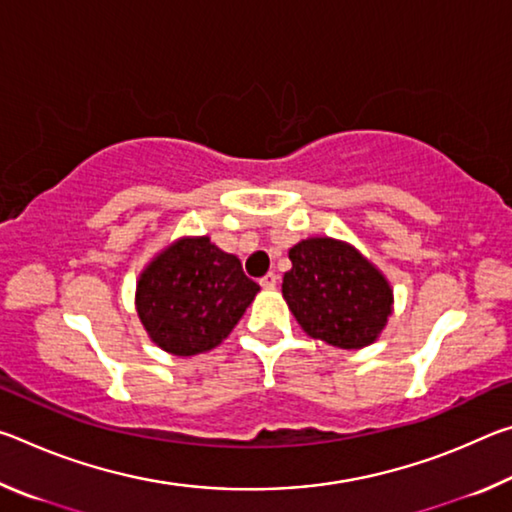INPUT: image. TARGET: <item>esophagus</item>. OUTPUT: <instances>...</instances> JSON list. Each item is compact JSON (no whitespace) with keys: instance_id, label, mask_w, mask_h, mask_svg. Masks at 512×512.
I'll use <instances>...</instances> for the list:
<instances>
[{"instance_id":"esophagus-1","label":"esophagus","mask_w":512,"mask_h":512,"mask_svg":"<svg viewBox=\"0 0 512 512\" xmlns=\"http://www.w3.org/2000/svg\"><path fill=\"white\" fill-rule=\"evenodd\" d=\"M259 284H262V289H275L277 284V275L275 273H266L262 280H259Z\"/></svg>"}]
</instances>
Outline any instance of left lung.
Instances as JSON below:
<instances>
[{
  "label": "left lung",
  "mask_w": 512,
  "mask_h": 512,
  "mask_svg": "<svg viewBox=\"0 0 512 512\" xmlns=\"http://www.w3.org/2000/svg\"><path fill=\"white\" fill-rule=\"evenodd\" d=\"M282 296L311 339L343 350L375 343L393 314L388 277L348 241L307 237L289 250Z\"/></svg>",
  "instance_id": "left-lung-1"
}]
</instances>
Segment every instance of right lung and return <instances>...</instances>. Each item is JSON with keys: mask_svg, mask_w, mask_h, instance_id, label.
<instances>
[{"mask_svg": "<svg viewBox=\"0 0 512 512\" xmlns=\"http://www.w3.org/2000/svg\"><path fill=\"white\" fill-rule=\"evenodd\" d=\"M237 255L207 235L178 237L151 257L135 287V309L149 339L173 357L214 350L255 300Z\"/></svg>", "mask_w": 512, "mask_h": 512, "instance_id": "1", "label": "right lung"}]
</instances>
